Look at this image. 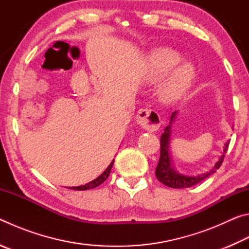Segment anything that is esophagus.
Instances as JSON below:
<instances>
[{"label":"esophagus","mask_w":249,"mask_h":249,"mask_svg":"<svg viewBox=\"0 0 249 249\" xmlns=\"http://www.w3.org/2000/svg\"><path fill=\"white\" fill-rule=\"evenodd\" d=\"M137 124L146 130H157L161 124L160 115L154 109L142 108L137 113Z\"/></svg>","instance_id":"obj_1"}]
</instances>
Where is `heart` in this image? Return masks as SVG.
Masks as SVG:
<instances>
[{
	"mask_svg": "<svg viewBox=\"0 0 249 249\" xmlns=\"http://www.w3.org/2000/svg\"><path fill=\"white\" fill-rule=\"evenodd\" d=\"M180 61V54L169 48L158 49L151 54L148 79L156 82L167 75L159 90L161 99L167 102L178 99L195 77L193 66L189 62L179 64Z\"/></svg>",
	"mask_w": 249,
	"mask_h": 249,
	"instance_id": "1",
	"label": "heart"
}]
</instances>
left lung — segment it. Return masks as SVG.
Returning <instances> with one entry per match:
<instances>
[{
	"mask_svg": "<svg viewBox=\"0 0 249 249\" xmlns=\"http://www.w3.org/2000/svg\"><path fill=\"white\" fill-rule=\"evenodd\" d=\"M176 114L177 112L172 113V115L170 117V123L168 126H166L165 132L161 134V137H160V158H159L157 168H156L155 175L160 182L167 185V187H170L174 189H183V188L192 187V185L201 182L202 180L208 178L209 176L214 174V172L221 167L223 160H224L226 151L229 149V142H227L224 147V154L221 156L220 160L215 163V166L213 167L212 170L206 172V174H203L201 176H196V177L183 176V175L178 174V172H176L174 170V168L171 167L170 156H169L170 130H171V124L175 120Z\"/></svg>",
	"mask_w": 249,
	"mask_h": 249,
	"instance_id": "8db88e82",
	"label": "left lung"
}]
</instances>
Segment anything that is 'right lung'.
<instances>
[{"label": "right lung", "mask_w": 249, "mask_h": 249, "mask_svg": "<svg viewBox=\"0 0 249 249\" xmlns=\"http://www.w3.org/2000/svg\"><path fill=\"white\" fill-rule=\"evenodd\" d=\"M113 163H114V160L109 163V166L107 168V170H105L102 175H101L100 177H98V178L94 179L93 181H91V182L84 184V185H80V187H72V188H69V189H73V190H89V189H93V188H96L99 187V185L101 183H103L105 180L107 179V177L109 176V172H111V169L113 167Z\"/></svg>", "instance_id": "right-lung-1"}]
</instances>
